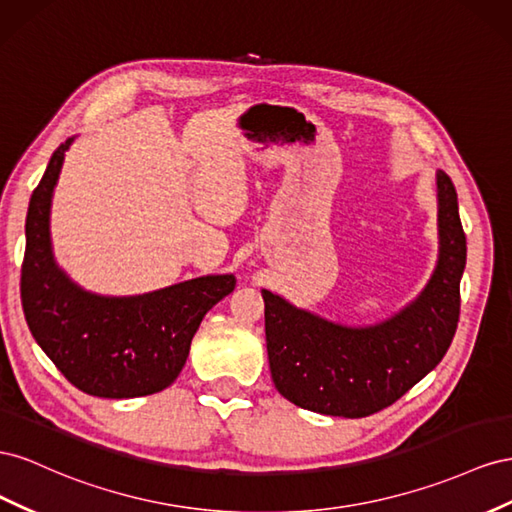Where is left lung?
<instances>
[{
  "instance_id": "left-lung-1",
  "label": "left lung",
  "mask_w": 512,
  "mask_h": 512,
  "mask_svg": "<svg viewBox=\"0 0 512 512\" xmlns=\"http://www.w3.org/2000/svg\"><path fill=\"white\" fill-rule=\"evenodd\" d=\"M435 182L440 257L427 287L394 317L341 326L261 289L272 382L287 401L326 416L364 418L440 364L457 330L467 246L455 186L444 171Z\"/></svg>"
}]
</instances>
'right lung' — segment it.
<instances>
[{
  "label": "right lung",
  "mask_w": 512,
  "mask_h": 512,
  "mask_svg": "<svg viewBox=\"0 0 512 512\" xmlns=\"http://www.w3.org/2000/svg\"><path fill=\"white\" fill-rule=\"evenodd\" d=\"M66 139L29 199L21 302L27 326L72 386L102 399H133L165 390L180 375L191 341L216 302L236 287L233 274L199 276L143 296H96L57 268L49 214Z\"/></svg>",
  "instance_id": "obj_1"
}]
</instances>
